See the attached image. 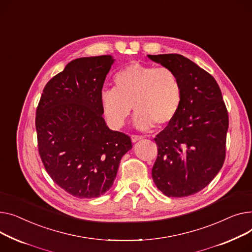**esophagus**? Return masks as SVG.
Segmentation results:
<instances>
[{
	"instance_id": "obj_1",
	"label": "esophagus",
	"mask_w": 252,
	"mask_h": 252,
	"mask_svg": "<svg viewBox=\"0 0 252 252\" xmlns=\"http://www.w3.org/2000/svg\"><path fill=\"white\" fill-rule=\"evenodd\" d=\"M142 139V136H139V135H131V140L132 142H136L138 140Z\"/></svg>"
}]
</instances>
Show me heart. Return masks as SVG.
I'll return each instance as SVG.
<instances>
[{
	"instance_id": "b5f03b06",
	"label": "heart",
	"mask_w": 252,
	"mask_h": 252,
	"mask_svg": "<svg viewBox=\"0 0 252 252\" xmlns=\"http://www.w3.org/2000/svg\"><path fill=\"white\" fill-rule=\"evenodd\" d=\"M113 81V88L100 93L101 109L113 128L125 124L132 106L140 130L170 123L180 109L181 84L170 68L133 63L118 71Z\"/></svg>"
}]
</instances>
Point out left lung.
Masks as SVG:
<instances>
[{
	"instance_id": "left-lung-1",
	"label": "left lung",
	"mask_w": 252,
	"mask_h": 252,
	"mask_svg": "<svg viewBox=\"0 0 252 252\" xmlns=\"http://www.w3.org/2000/svg\"><path fill=\"white\" fill-rule=\"evenodd\" d=\"M147 57L176 73L182 93L178 113L155 138L154 182L169 197L195 194L212 182L225 160L229 117L223 96L211 74L184 56Z\"/></svg>"
}]
</instances>
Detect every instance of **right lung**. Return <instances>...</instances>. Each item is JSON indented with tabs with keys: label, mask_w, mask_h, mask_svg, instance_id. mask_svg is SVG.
Listing matches in <instances>:
<instances>
[{
	"label": "right lung",
	"mask_w": 252,
	"mask_h": 252,
	"mask_svg": "<svg viewBox=\"0 0 252 252\" xmlns=\"http://www.w3.org/2000/svg\"><path fill=\"white\" fill-rule=\"evenodd\" d=\"M115 59L83 57L44 86L35 128L42 164L53 181L78 198L98 197L113 186L131 139L102 118L100 93Z\"/></svg>",
	"instance_id": "right-lung-1"
}]
</instances>
